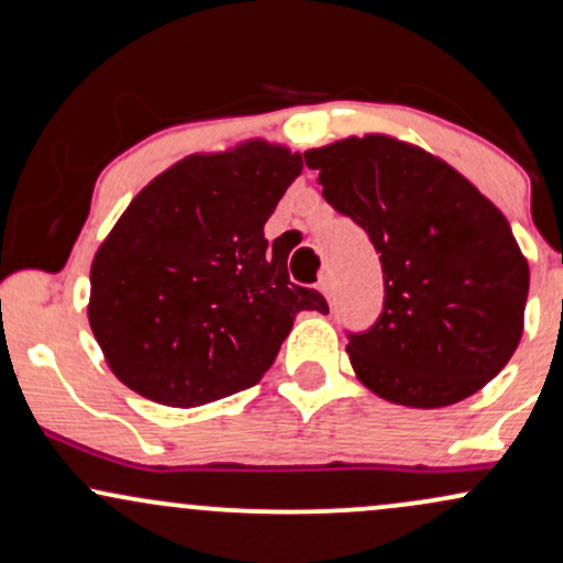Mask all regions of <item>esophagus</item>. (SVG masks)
<instances>
[{
    "label": "esophagus",
    "instance_id": "obj_1",
    "mask_svg": "<svg viewBox=\"0 0 563 563\" xmlns=\"http://www.w3.org/2000/svg\"><path fill=\"white\" fill-rule=\"evenodd\" d=\"M318 288L328 296V299H331V296H333V277L331 275H322L320 283H318Z\"/></svg>",
    "mask_w": 563,
    "mask_h": 563
}]
</instances>
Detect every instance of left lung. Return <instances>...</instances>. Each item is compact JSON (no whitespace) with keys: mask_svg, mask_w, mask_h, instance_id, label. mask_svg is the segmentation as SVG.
Segmentation results:
<instances>
[{"mask_svg":"<svg viewBox=\"0 0 563 563\" xmlns=\"http://www.w3.org/2000/svg\"><path fill=\"white\" fill-rule=\"evenodd\" d=\"M303 161L320 169L322 198L380 254V314L367 331H346L357 378L410 407L479 391L525 328L529 267L508 219L444 161L380 134Z\"/></svg>","mask_w":563,"mask_h":563,"instance_id":"left-lung-1","label":"left lung"}]
</instances>
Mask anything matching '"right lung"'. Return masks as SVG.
Listing matches in <instances>:
<instances>
[{
    "mask_svg": "<svg viewBox=\"0 0 563 563\" xmlns=\"http://www.w3.org/2000/svg\"><path fill=\"white\" fill-rule=\"evenodd\" d=\"M301 169L256 140L179 161L129 203L89 275V325L121 384L161 405L214 402L269 371L296 314H328L264 238Z\"/></svg>",
    "mask_w": 563,
    "mask_h": 563,
    "instance_id": "obj_1",
    "label": "right lung"
}]
</instances>
